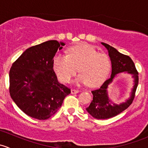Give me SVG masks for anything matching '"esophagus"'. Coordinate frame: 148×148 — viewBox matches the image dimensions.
<instances>
[{
	"instance_id": "obj_1",
	"label": "esophagus",
	"mask_w": 148,
	"mask_h": 148,
	"mask_svg": "<svg viewBox=\"0 0 148 148\" xmlns=\"http://www.w3.org/2000/svg\"><path fill=\"white\" fill-rule=\"evenodd\" d=\"M79 92V91L76 90V89H71V94H77V93H78Z\"/></svg>"
}]
</instances>
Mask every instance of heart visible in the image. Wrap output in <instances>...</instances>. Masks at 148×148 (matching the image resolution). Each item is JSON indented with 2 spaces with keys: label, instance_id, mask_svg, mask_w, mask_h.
Returning <instances> with one entry per match:
<instances>
[{
  "label": "heart",
  "instance_id": "b5f03b06",
  "mask_svg": "<svg viewBox=\"0 0 148 148\" xmlns=\"http://www.w3.org/2000/svg\"><path fill=\"white\" fill-rule=\"evenodd\" d=\"M53 70L62 82L69 83L77 71L81 73L77 82L97 86L103 82L110 69V60L88 44H82L69 49L68 56L57 54L53 59Z\"/></svg>",
  "mask_w": 148,
  "mask_h": 148
}]
</instances>
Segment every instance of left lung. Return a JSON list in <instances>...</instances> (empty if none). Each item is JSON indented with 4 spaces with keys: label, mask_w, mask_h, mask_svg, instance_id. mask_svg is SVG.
I'll use <instances>...</instances> for the list:
<instances>
[{
    "label": "left lung",
    "mask_w": 148,
    "mask_h": 148,
    "mask_svg": "<svg viewBox=\"0 0 148 148\" xmlns=\"http://www.w3.org/2000/svg\"><path fill=\"white\" fill-rule=\"evenodd\" d=\"M102 44L108 50L112 62V74L110 78L104 81L100 87L92 91L93 95L92 101L86 110L95 118L104 120L117 115L132 104L135 96L139 79L138 72L135 68V64L129 56L120 53L117 49L109 44L105 43H102ZM124 71L132 74L133 77L135 79V84L132 94L131 98L126 103L120 105L113 104L108 98L107 88L112 82L116 74Z\"/></svg>",
    "instance_id": "obj_1"
}]
</instances>
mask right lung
<instances>
[{
    "label": "right lung",
    "instance_id": "right-lung-1",
    "mask_svg": "<svg viewBox=\"0 0 148 148\" xmlns=\"http://www.w3.org/2000/svg\"><path fill=\"white\" fill-rule=\"evenodd\" d=\"M64 44L45 41L26 49L12 64L9 92L13 102L27 115L47 120L62 107L71 89L58 82L53 59Z\"/></svg>",
    "mask_w": 148,
    "mask_h": 148
}]
</instances>
